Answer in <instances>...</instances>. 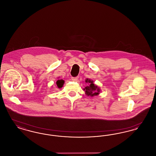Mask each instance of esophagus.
<instances>
[{
    "label": "esophagus",
    "instance_id": "obj_1",
    "mask_svg": "<svg viewBox=\"0 0 156 156\" xmlns=\"http://www.w3.org/2000/svg\"><path fill=\"white\" fill-rule=\"evenodd\" d=\"M78 76H76V77H72V78H71V80H72L73 81H76V80H78Z\"/></svg>",
    "mask_w": 156,
    "mask_h": 156
}]
</instances>
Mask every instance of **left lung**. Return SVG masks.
I'll use <instances>...</instances> for the list:
<instances>
[{
	"instance_id": "1",
	"label": "left lung",
	"mask_w": 156,
	"mask_h": 156,
	"mask_svg": "<svg viewBox=\"0 0 156 156\" xmlns=\"http://www.w3.org/2000/svg\"><path fill=\"white\" fill-rule=\"evenodd\" d=\"M85 82L88 83V85L83 90L85 92V94L87 96H90V97H94L98 95L99 94V92L101 90L100 88L94 83V81L90 80V79L87 78Z\"/></svg>"
}]
</instances>
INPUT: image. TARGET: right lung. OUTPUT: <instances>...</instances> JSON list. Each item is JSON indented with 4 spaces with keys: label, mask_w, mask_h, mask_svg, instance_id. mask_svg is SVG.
<instances>
[{
    "label": "right lung",
    "mask_w": 156,
    "mask_h": 156,
    "mask_svg": "<svg viewBox=\"0 0 156 156\" xmlns=\"http://www.w3.org/2000/svg\"><path fill=\"white\" fill-rule=\"evenodd\" d=\"M64 83V81L63 80H58L56 82V84H57V87L58 88H62Z\"/></svg>",
    "instance_id": "1"
}]
</instances>
